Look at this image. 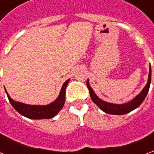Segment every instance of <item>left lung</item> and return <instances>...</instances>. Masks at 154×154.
<instances>
[{
  "mask_svg": "<svg viewBox=\"0 0 154 154\" xmlns=\"http://www.w3.org/2000/svg\"><path fill=\"white\" fill-rule=\"evenodd\" d=\"M150 83H151V66L149 67L148 82L146 84L145 87H143V89L141 91V92L129 102H126V103L124 104H113L104 101L101 99H100L96 95V93L94 92L92 88L91 87L88 79H87V88L90 91V96L92 101L95 104H97V106H99L100 110H103L104 112H106L107 114H110V115H125V114L129 113V112L132 111L136 108H138L142 104L143 100L145 99L146 96L149 92Z\"/></svg>",
  "mask_w": 154,
  "mask_h": 154,
  "instance_id": "8db88e82",
  "label": "left lung"
}]
</instances>
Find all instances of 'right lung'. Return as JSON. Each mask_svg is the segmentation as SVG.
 I'll return each mask as SVG.
<instances>
[{
    "label": "right lung",
    "instance_id": "add662e5",
    "mask_svg": "<svg viewBox=\"0 0 154 154\" xmlns=\"http://www.w3.org/2000/svg\"><path fill=\"white\" fill-rule=\"evenodd\" d=\"M69 80L70 79H67L63 83L59 96L57 99L54 100V102L46 106H32V105H27V104L21 103V102H17L11 98L8 92L5 91H5L11 106L20 115L27 117L29 119H51L56 116L63 107L64 103H65V94H66L65 89L67 87V83L69 82Z\"/></svg>",
    "mask_w": 154,
    "mask_h": 154
}]
</instances>
